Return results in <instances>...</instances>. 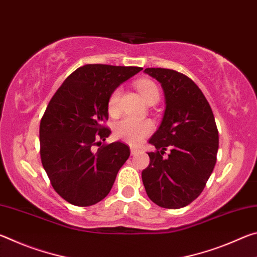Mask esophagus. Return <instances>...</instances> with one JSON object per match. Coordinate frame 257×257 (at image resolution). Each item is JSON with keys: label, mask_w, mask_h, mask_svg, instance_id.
<instances>
[{"label": "esophagus", "mask_w": 257, "mask_h": 257, "mask_svg": "<svg viewBox=\"0 0 257 257\" xmlns=\"http://www.w3.org/2000/svg\"><path fill=\"white\" fill-rule=\"evenodd\" d=\"M139 151H141V150H139V149H136V147H130V153H132V155L137 154Z\"/></svg>", "instance_id": "esophagus-1"}]
</instances>
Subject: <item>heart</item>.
<instances>
[{
    "mask_svg": "<svg viewBox=\"0 0 257 257\" xmlns=\"http://www.w3.org/2000/svg\"><path fill=\"white\" fill-rule=\"evenodd\" d=\"M137 88L147 103H152L160 99V90L153 81L139 80ZM121 89L116 88L111 93L107 101V111L111 115H115L119 111V102ZM154 125L150 120H136L133 118H124L118 121L113 128V135L116 139H120L127 144L137 145L153 132Z\"/></svg>",
    "mask_w": 257,
    "mask_h": 257,
    "instance_id": "obj_1",
    "label": "heart"
}]
</instances>
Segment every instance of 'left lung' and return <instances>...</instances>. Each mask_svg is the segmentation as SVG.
<instances>
[{"label":"left lung","mask_w":257,"mask_h":257,"mask_svg":"<svg viewBox=\"0 0 257 257\" xmlns=\"http://www.w3.org/2000/svg\"><path fill=\"white\" fill-rule=\"evenodd\" d=\"M145 73L162 86L165 111L149 141L156 151L142 172L147 196L164 208H180L196 199L216 162L219 133L212 108L202 90L182 73L147 68ZM170 149L168 157L165 151Z\"/></svg>","instance_id":"obj_1"}]
</instances>
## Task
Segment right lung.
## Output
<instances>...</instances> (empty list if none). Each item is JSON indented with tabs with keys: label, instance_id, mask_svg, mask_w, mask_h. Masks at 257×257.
<instances>
[{
	"label": "right lung",
	"instance_id": "add662e5",
	"mask_svg": "<svg viewBox=\"0 0 257 257\" xmlns=\"http://www.w3.org/2000/svg\"><path fill=\"white\" fill-rule=\"evenodd\" d=\"M141 70L86 64L51 98L40 124L41 160L54 190L72 205L90 206L106 197L128 160L123 143L102 145L111 134L104 122L111 93Z\"/></svg>",
	"mask_w": 257,
	"mask_h": 257
}]
</instances>
